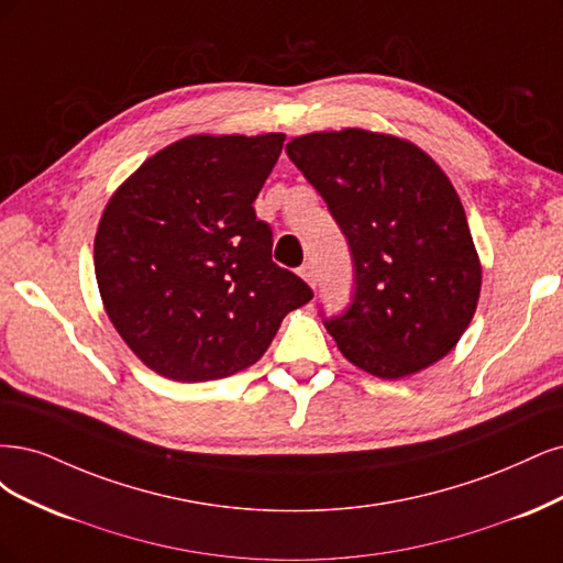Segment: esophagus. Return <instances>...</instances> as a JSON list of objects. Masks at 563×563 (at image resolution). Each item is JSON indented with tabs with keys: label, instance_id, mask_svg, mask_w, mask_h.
Masks as SVG:
<instances>
[{
	"label": "esophagus",
	"instance_id": "34e87169",
	"mask_svg": "<svg viewBox=\"0 0 563 563\" xmlns=\"http://www.w3.org/2000/svg\"><path fill=\"white\" fill-rule=\"evenodd\" d=\"M299 276L311 285V287H316V271H313V266L311 264H303L301 268H299Z\"/></svg>",
	"mask_w": 563,
	"mask_h": 563
}]
</instances>
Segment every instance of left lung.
<instances>
[{"instance_id": "obj_1", "label": "left lung", "mask_w": 563, "mask_h": 563, "mask_svg": "<svg viewBox=\"0 0 563 563\" xmlns=\"http://www.w3.org/2000/svg\"><path fill=\"white\" fill-rule=\"evenodd\" d=\"M287 156L349 239L355 295L324 322L362 372L405 378L440 362L473 320L482 262L461 198L419 144L365 129L318 131Z\"/></svg>"}]
</instances>
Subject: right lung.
<instances>
[{"mask_svg":"<svg viewBox=\"0 0 563 563\" xmlns=\"http://www.w3.org/2000/svg\"><path fill=\"white\" fill-rule=\"evenodd\" d=\"M285 135H187L150 156L107 201L93 243L100 299L152 372L196 384L243 372L283 318L313 299L271 262L255 198Z\"/></svg>","mask_w":563,"mask_h":563,"instance_id":"obj_1","label":"right lung"}]
</instances>
